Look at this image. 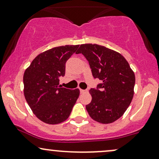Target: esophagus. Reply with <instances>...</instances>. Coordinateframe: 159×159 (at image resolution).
Segmentation results:
<instances>
[{"label": "esophagus", "mask_w": 159, "mask_h": 159, "mask_svg": "<svg viewBox=\"0 0 159 159\" xmlns=\"http://www.w3.org/2000/svg\"><path fill=\"white\" fill-rule=\"evenodd\" d=\"M80 92H81V93H87V92H88V89H80Z\"/></svg>", "instance_id": "esophagus-1"}]
</instances>
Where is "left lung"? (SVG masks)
Here are the masks:
<instances>
[{"instance_id": "obj_1", "label": "left lung", "mask_w": 159, "mask_h": 159, "mask_svg": "<svg viewBox=\"0 0 159 159\" xmlns=\"http://www.w3.org/2000/svg\"><path fill=\"white\" fill-rule=\"evenodd\" d=\"M75 53L85 57L93 76L101 81L89 90L93 98L86 106L88 113L99 123H112L130 104L134 94V72L120 53L104 46L81 44Z\"/></svg>"}]
</instances>
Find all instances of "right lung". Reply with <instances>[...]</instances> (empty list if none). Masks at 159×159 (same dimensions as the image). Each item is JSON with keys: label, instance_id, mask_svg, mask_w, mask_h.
Returning <instances> with one entry per match:
<instances>
[{"label": "right lung", "instance_id": "obj_1", "mask_svg": "<svg viewBox=\"0 0 159 159\" xmlns=\"http://www.w3.org/2000/svg\"><path fill=\"white\" fill-rule=\"evenodd\" d=\"M79 45H66L43 52L32 61L24 75V96L41 121L57 124L66 120L79 96L78 89L59 85L66 63Z\"/></svg>", "mask_w": 159, "mask_h": 159}]
</instances>
